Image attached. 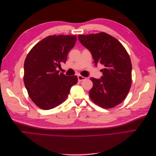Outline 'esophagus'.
Masks as SVG:
<instances>
[{
	"mask_svg": "<svg viewBox=\"0 0 156 156\" xmlns=\"http://www.w3.org/2000/svg\"><path fill=\"white\" fill-rule=\"evenodd\" d=\"M87 78L84 77L83 76H82V75H78V80L79 81H84V80H85Z\"/></svg>",
	"mask_w": 156,
	"mask_h": 156,
	"instance_id": "esophagus-1",
	"label": "esophagus"
}]
</instances>
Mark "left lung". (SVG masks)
Returning <instances> with one entry per match:
<instances>
[{
  "mask_svg": "<svg viewBox=\"0 0 156 156\" xmlns=\"http://www.w3.org/2000/svg\"><path fill=\"white\" fill-rule=\"evenodd\" d=\"M81 44L90 52L95 66L103 65L100 79L90 78L93 87L91 100L101 107L108 108L124 100L131 85L132 66L128 53L120 42L105 32L79 35Z\"/></svg>",
  "mask_w": 156,
  "mask_h": 156,
  "instance_id": "1",
  "label": "left lung"
}]
</instances>
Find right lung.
<instances>
[{
	"mask_svg": "<svg viewBox=\"0 0 156 156\" xmlns=\"http://www.w3.org/2000/svg\"><path fill=\"white\" fill-rule=\"evenodd\" d=\"M76 41V36H49L27 55L23 80L29 97L40 108L49 110L62 104L71 88L77 83L76 75L66 76L57 70L61 63L66 62Z\"/></svg>",
	"mask_w": 156,
	"mask_h": 156,
	"instance_id": "add662e5",
	"label": "right lung"
}]
</instances>
